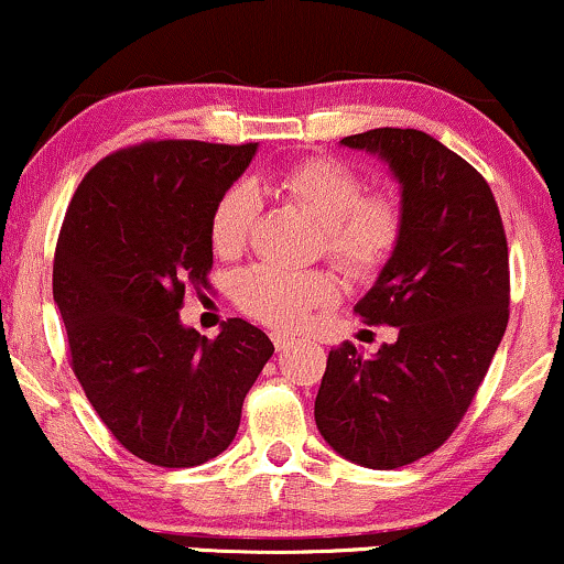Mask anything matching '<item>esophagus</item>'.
I'll use <instances>...</instances> for the list:
<instances>
[{"label": "esophagus", "instance_id": "34e87169", "mask_svg": "<svg viewBox=\"0 0 564 564\" xmlns=\"http://www.w3.org/2000/svg\"><path fill=\"white\" fill-rule=\"evenodd\" d=\"M271 343H274L276 350H288V347L293 345L295 339L288 337V335H282V332H274V335H271Z\"/></svg>", "mask_w": 564, "mask_h": 564}]
</instances>
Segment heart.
I'll use <instances>...</instances> for the list:
<instances>
[{
	"instance_id": "1",
	"label": "heart",
	"mask_w": 564,
	"mask_h": 564,
	"mask_svg": "<svg viewBox=\"0 0 564 564\" xmlns=\"http://www.w3.org/2000/svg\"><path fill=\"white\" fill-rule=\"evenodd\" d=\"M276 187L322 225V248L352 280H373L389 267L405 235V206L392 191H366V180L335 156H308L282 172ZM261 214L259 183H235L208 219V240L219 256H238ZM235 301L256 322L295 332L316 311L339 301L329 269L295 271L256 263L235 276Z\"/></svg>"
}]
</instances>
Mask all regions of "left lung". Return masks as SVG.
<instances>
[{"instance_id": "obj_1", "label": "left lung", "mask_w": 564, "mask_h": 564, "mask_svg": "<svg viewBox=\"0 0 564 564\" xmlns=\"http://www.w3.org/2000/svg\"><path fill=\"white\" fill-rule=\"evenodd\" d=\"M343 143L387 159L402 185L400 250L356 305L368 326H398V343L373 358L335 347L314 415L347 460L392 470L440 449L468 413L510 318V256L489 183L436 138L377 128Z\"/></svg>"}]
</instances>
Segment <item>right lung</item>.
Here are the masks:
<instances>
[{
	"label": "right lung",
	"instance_id": "add662e5",
	"mask_svg": "<svg viewBox=\"0 0 564 564\" xmlns=\"http://www.w3.org/2000/svg\"><path fill=\"white\" fill-rule=\"evenodd\" d=\"M256 143L143 141L90 166L54 250V303L69 366L104 426L159 468L221 455L274 352L227 318L214 339L180 324L185 290H208V219Z\"/></svg>",
	"mask_w": 564,
	"mask_h": 564
}]
</instances>
